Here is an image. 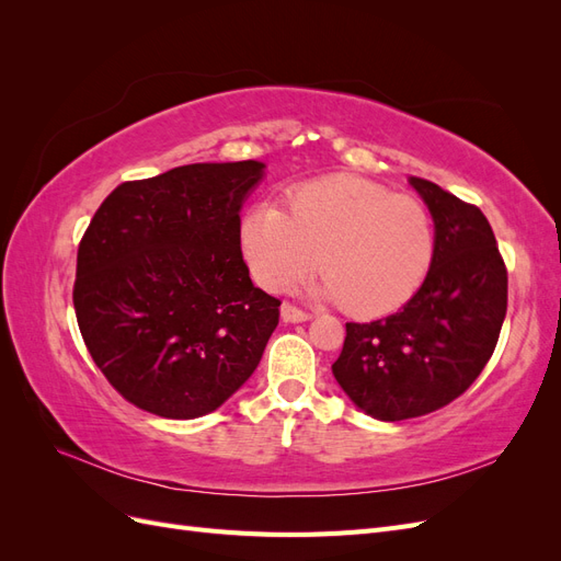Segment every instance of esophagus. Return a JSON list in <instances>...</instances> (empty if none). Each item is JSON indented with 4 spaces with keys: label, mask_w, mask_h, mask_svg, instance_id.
Returning a JSON list of instances; mask_svg holds the SVG:
<instances>
[{
    "label": "esophagus",
    "mask_w": 561,
    "mask_h": 561,
    "mask_svg": "<svg viewBox=\"0 0 561 561\" xmlns=\"http://www.w3.org/2000/svg\"><path fill=\"white\" fill-rule=\"evenodd\" d=\"M280 318H283L285 322H304V320H309L311 316H309L307 311H301L299 307H295V304L285 301L283 307H280Z\"/></svg>",
    "instance_id": "1"
}]
</instances>
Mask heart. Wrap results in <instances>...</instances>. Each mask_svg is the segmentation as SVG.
Instances as JSON below:
<instances>
[{"mask_svg": "<svg viewBox=\"0 0 561 561\" xmlns=\"http://www.w3.org/2000/svg\"><path fill=\"white\" fill-rule=\"evenodd\" d=\"M252 206L239 227L250 274L274 293L318 266V295L358 318L393 313L426 280L435 229L421 201L355 175L304 182L285 198Z\"/></svg>", "mask_w": 561, "mask_h": 561, "instance_id": "1", "label": "heart"}]
</instances>
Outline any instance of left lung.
I'll list each match as a JSON object with an SVG mask.
<instances>
[{
	"label": "left lung",
	"instance_id": "1",
	"mask_svg": "<svg viewBox=\"0 0 561 561\" xmlns=\"http://www.w3.org/2000/svg\"><path fill=\"white\" fill-rule=\"evenodd\" d=\"M435 222L426 280L404 307L346 322L334 379L379 421L431 414L463 396L496 348L507 309V268L482 210L410 178Z\"/></svg>",
	"mask_w": 561,
	"mask_h": 561
}]
</instances>
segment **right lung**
<instances>
[{
  "label": "right lung",
  "mask_w": 561,
  "mask_h": 561,
  "mask_svg": "<svg viewBox=\"0 0 561 561\" xmlns=\"http://www.w3.org/2000/svg\"><path fill=\"white\" fill-rule=\"evenodd\" d=\"M260 161L192 163L118 184L77 252L75 311L93 363L163 419L215 412L257 369L276 297L250 280L241 206Z\"/></svg>",
  "instance_id": "obj_1"
}]
</instances>
